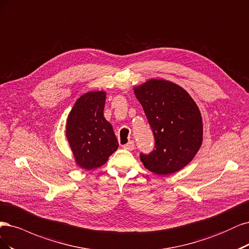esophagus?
Instances as JSON below:
<instances>
[{
    "label": "esophagus",
    "mask_w": 249,
    "mask_h": 249,
    "mask_svg": "<svg viewBox=\"0 0 249 249\" xmlns=\"http://www.w3.org/2000/svg\"><path fill=\"white\" fill-rule=\"evenodd\" d=\"M125 150H128V151H132L134 149V142L133 141H130L128 143H126V145L122 146Z\"/></svg>",
    "instance_id": "esophagus-1"
}]
</instances>
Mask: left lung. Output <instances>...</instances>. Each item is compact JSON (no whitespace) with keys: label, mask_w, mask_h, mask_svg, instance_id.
Wrapping results in <instances>:
<instances>
[{"label":"left lung","mask_w":249,"mask_h":249,"mask_svg":"<svg viewBox=\"0 0 249 249\" xmlns=\"http://www.w3.org/2000/svg\"><path fill=\"white\" fill-rule=\"evenodd\" d=\"M134 94L155 140L153 151L141 153V161L160 176L182 170L203 142V121L196 103L183 88L164 79H150L135 87Z\"/></svg>","instance_id":"obj_1"}]
</instances>
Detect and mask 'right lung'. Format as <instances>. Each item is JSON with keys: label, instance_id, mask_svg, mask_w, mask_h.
Returning a JSON list of instances; mask_svg holds the SVG:
<instances>
[{"label": "right lung", "instance_id": "1", "mask_svg": "<svg viewBox=\"0 0 249 249\" xmlns=\"http://www.w3.org/2000/svg\"><path fill=\"white\" fill-rule=\"evenodd\" d=\"M106 92H88L79 97L67 118L66 138L78 166L90 171L107 161L118 149L113 127L103 116Z\"/></svg>", "mask_w": 249, "mask_h": 249}]
</instances>
